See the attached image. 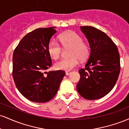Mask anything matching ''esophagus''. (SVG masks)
Masks as SVG:
<instances>
[{
  "instance_id": "34e87169",
  "label": "esophagus",
  "mask_w": 129,
  "mask_h": 129,
  "mask_svg": "<svg viewBox=\"0 0 129 129\" xmlns=\"http://www.w3.org/2000/svg\"><path fill=\"white\" fill-rule=\"evenodd\" d=\"M71 73H72V72H70V71H66V75H67V76H68V75H69L70 74H71Z\"/></svg>"
}]
</instances>
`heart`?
<instances>
[{
  "mask_svg": "<svg viewBox=\"0 0 129 129\" xmlns=\"http://www.w3.org/2000/svg\"><path fill=\"white\" fill-rule=\"evenodd\" d=\"M62 45L64 48H70L69 58L62 59L55 63L54 67L57 70L69 71L77 66L79 59L85 60L89 56L90 49L88 45L82 42L81 36L73 31H69L60 34L59 36ZM62 48L58 43L50 41L48 45V52L53 59L60 57Z\"/></svg>",
  "mask_w": 129,
  "mask_h": 129,
  "instance_id": "b5f03b06",
  "label": "heart"
}]
</instances>
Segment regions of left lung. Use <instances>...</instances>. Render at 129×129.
<instances>
[{
    "label": "left lung",
    "instance_id": "left-lung-1",
    "mask_svg": "<svg viewBox=\"0 0 129 129\" xmlns=\"http://www.w3.org/2000/svg\"><path fill=\"white\" fill-rule=\"evenodd\" d=\"M88 40L90 54L76 85L80 95L88 100L101 98L113 89L120 72L118 48L105 33L90 26H80Z\"/></svg>",
    "mask_w": 129,
    "mask_h": 129
}]
</instances>
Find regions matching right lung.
Returning a JSON list of instances; mask_svg holds the SVG:
<instances>
[{
	"label": "right lung",
	"mask_w": 129,
	"mask_h": 129,
	"mask_svg": "<svg viewBox=\"0 0 129 129\" xmlns=\"http://www.w3.org/2000/svg\"><path fill=\"white\" fill-rule=\"evenodd\" d=\"M56 27L41 28L22 38L13 56V76L22 95L32 102L46 103L55 96L66 73L45 72L51 66L48 45Z\"/></svg>",
	"instance_id": "right-lung-1"
}]
</instances>
